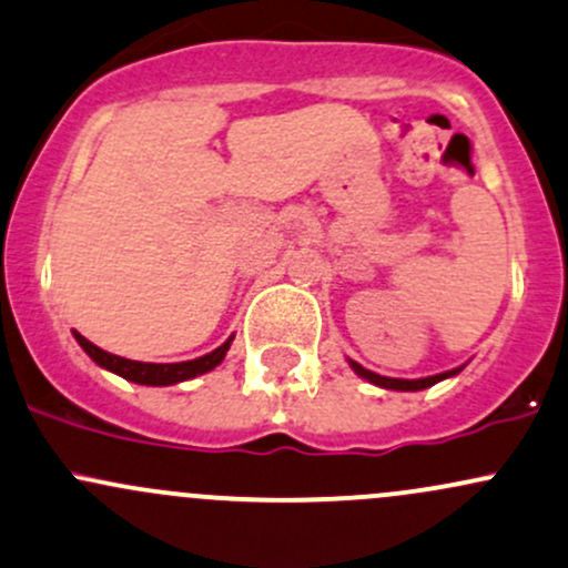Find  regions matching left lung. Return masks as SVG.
<instances>
[{"mask_svg":"<svg viewBox=\"0 0 568 568\" xmlns=\"http://www.w3.org/2000/svg\"><path fill=\"white\" fill-rule=\"evenodd\" d=\"M351 367H354V373H356V375H362L364 381H369V384L384 386V389H394V392H419V389H427V386L438 384V381H444V378H452V375H457L459 369H463V367H457V369H449V373L429 375V378L405 381V378H386V375L373 373V369H364L362 364H356V362H351Z\"/></svg>","mask_w":568,"mask_h":568,"instance_id":"obj_1","label":"left lung"}]
</instances>
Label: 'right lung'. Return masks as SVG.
I'll list each match as a JSON object with an SVG mask.
<instances>
[{
    "mask_svg": "<svg viewBox=\"0 0 568 568\" xmlns=\"http://www.w3.org/2000/svg\"><path fill=\"white\" fill-rule=\"evenodd\" d=\"M73 334H75V339H79L81 348L89 354V359H92L94 364H100V367L122 375L124 381H133V384H141V386H171V384H179V381H190V378H195V375H204L225 359V351L231 348V339H234V337H229L223 345H220V348H214L212 354H206V356H199V359L176 362V364H152V362H133V359H124V356H113V354H109V351H103V348H98L94 343H89L83 334H79V332H73Z\"/></svg>",
    "mask_w": 568,
    "mask_h": 568,
    "instance_id": "obj_1",
    "label": "right lung"
}]
</instances>
